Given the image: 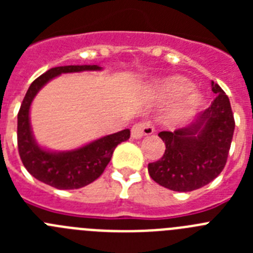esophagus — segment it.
Returning a JSON list of instances; mask_svg holds the SVG:
<instances>
[{"instance_id":"esophagus-1","label":"esophagus","mask_w":253,"mask_h":253,"mask_svg":"<svg viewBox=\"0 0 253 253\" xmlns=\"http://www.w3.org/2000/svg\"><path fill=\"white\" fill-rule=\"evenodd\" d=\"M154 133L153 125L151 123H138L131 128V137L134 139H139V138L144 137V135H151Z\"/></svg>"}]
</instances>
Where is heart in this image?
Returning <instances> with one entry per match:
<instances>
[{"mask_svg":"<svg viewBox=\"0 0 253 253\" xmlns=\"http://www.w3.org/2000/svg\"><path fill=\"white\" fill-rule=\"evenodd\" d=\"M191 84L186 78L180 76H172L166 78L157 86V93L162 99H176L180 97L186 91L190 90ZM184 95V94H183ZM202 104V97L196 92H187L181 97L180 102L175 109L173 116L175 118H185L193 114L198 109L199 105Z\"/></svg>","mask_w":253,"mask_h":253,"instance_id":"obj_1","label":"heart"}]
</instances>
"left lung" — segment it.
I'll list each match as a JSON object with an SVG mask.
<instances>
[{"instance_id":"left-lung-1","label":"left lung","mask_w":253,"mask_h":253,"mask_svg":"<svg viewBox=\"0 0 253 253\" xmlns=\"http://www.w3.org/2000/svg\"><path fill=\"white\" fill-rule=\"evenodd\" d=\"M216 95L196 122L175 131H161L166 149L162 157L148 163L152 180L173 191H193L213 181L227 163L234 133L231 102L218 84Z\"/></svg>"}]
</instances>
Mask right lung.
Returning <instances> with one entry per match:
<instances>
[{
    "label": "right lung",
    "mask_w": 253,
    "mask_h": 253,
    "mask_svg": "<svg viewBox=\"0 0 253 253\" xmlns=\"http://www.w3.org/2000/svg\"><path fill=\"white\" fill-rule=\"evenodd\" d=\"M96 66H64L55 67L39 76L29 87L17 114V148L20 158L31 176L44 184L59 190L80 189L91 184L102 175L107 163L113 157L118 144L130 137V130L124 129L110 134L87 146L69 152H49L42 149L35 143L30 128L29 110L33 99L39 90L51 78L62 73L99 71Z\"/></svg>",
    "instance_id": "obj_1"
}]
</instances>
